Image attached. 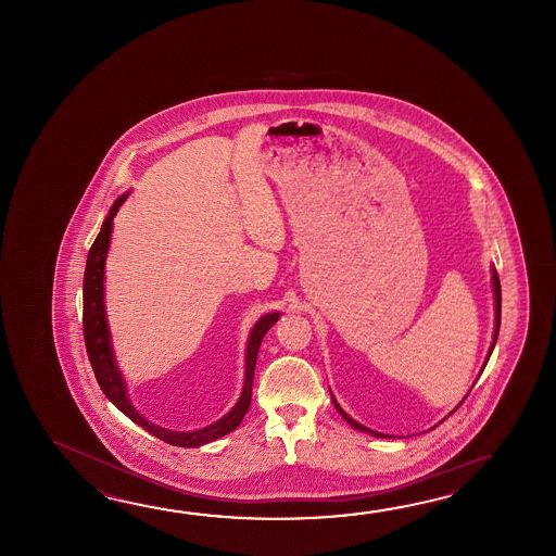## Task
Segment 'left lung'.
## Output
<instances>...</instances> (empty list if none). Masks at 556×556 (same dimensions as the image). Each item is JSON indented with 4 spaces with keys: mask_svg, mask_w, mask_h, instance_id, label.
I'll list each match as a JSON object with an SVG mask.
<instances>
[{
    "mask_svg": "<svg viewBox=\"0 0 556 556\" xmlns=\"http://www.w3.org/2000/svg\"><path fill=\"white\" fill-rule=\"evenodd\" d=\"M493 286H495V302H496V316H495V336H493V343H491V350H489V357H491V354H493V348H495L496 338H498V328H501V282H498V274H496V270H493ZM489 357H486V362H489ZM486 362H484V366H486ZM333 400V397H331ZM465 402V400H463ZM462 402V403H463ZM459 403V405H462ZM333 405H336V409L340 412V415H342L343 419L350 424V426L355 427V429H359V431H367V433H374L376 438H388V435H381V433H376V431H371V429H367V427L359 426L357 421H354L350 415L345 414L343 412L342 407L338 405V402L333 400ZM457 405V407H459Z\"/></svg>",
    "mask_w": 556,
    "mask_h": 556,
    "instance_id": "obj_1",
    "label": "left lung"
}]
</instances>
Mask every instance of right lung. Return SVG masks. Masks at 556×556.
Instances as JSON below:
<instances>
[{"label": "right lung", "instance_id": "right-lung-1", "mask_svg": "<svg viewBox=\"0 0 556 556\" xmlns=\"http://www.w3.org/2000/svg\"><path fill=\"white\" fill-rule=\"evenodd\" d=\"M127 194H123L117 202L113 204L111 213L106 216L105 223L101 226V232L94 238L93 247L89 250L87 256V266H85L84 276V336L85 348L89 362L93 367L94 378L99 381L101 390L111 402L117 405L123 414L132 419L137 426L147 429L153 433L154 438L165 441L168 445L177 447H199L204 443H211L214 439L223 438L226 433L235 431L242 417L249 412L250 402H252V379H254V367H256V355L261 350L262 338L266 331L273 328L278 321V314H268L254 326L250 333L249 350H247V379H244V390L238 400L235 409L225 415L220 421L213 426L204 427L199 431L190 433H178V431H168L163 427L149 424L144 417L137 414V409L130 405L125 383L118 374L113 352L109 345V328H106L105 304H103V273H105L106 249H109V238H111V228H113V218L118 213V206L125 202Z\"/></svg>", "mask_w": 556, "mask_h": 556}]
</instances>
